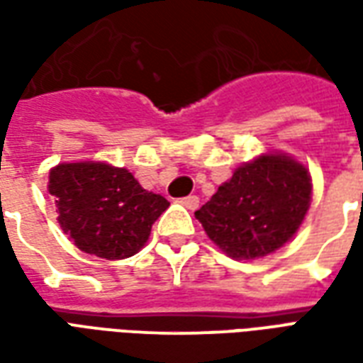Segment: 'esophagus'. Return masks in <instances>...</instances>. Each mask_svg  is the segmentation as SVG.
<instances>
[{"label": "esophagus", "mask_w": 363, "mask_h": 363, "mask_svg": "<svg viewBox=\"0 0 363 363\" xmlns=\"http://www.w3.org/2000/svg\"><path fill=\"white\" fill-rule=\"evenodd\" d=\"M181 204L184 208H189V210H196L198 206H200V200H198V196H186L181 198Z\"/></svg>", "instance_id": "34e87169"}]
</instances>
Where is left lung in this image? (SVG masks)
Instances as JSON below:
<instances>
[{"label": "left lung", "mask_w": 363, "mask_h": 363, "mask_svg": "<svg viewBox=\"0 0 363 363\" xmlns=\"http://www.w3.org/2000/svg\"><path fill=\"white\" fill-rule=\"evenodd\" d=\"M311 194L309 169L284 151H268L237 167L194 216L221 252L257 260L296 235Z\"/></svg>", "instance_id": "1"}]
</instances>
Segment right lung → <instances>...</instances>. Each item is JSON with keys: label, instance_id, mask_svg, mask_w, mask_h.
I'll list each match as a JSON object with an SVG mask.
<instances>
[{"label": "right lung", "instance_id": "1", "mask_svg": "<svg viewBox=\"0 0 363 363\" xmlns=\"http://www.w3.org/2000/svg\"><path fill=\"white\" fill-rule=\"evenodd\" d=\"M48 192L67 239L87 255L128 259L147 243L151 225L169 208L124 167L106 161H75L52 167Z\"/></svg>", "mask_w": 363, "mask_h": 363}]
</instances>
